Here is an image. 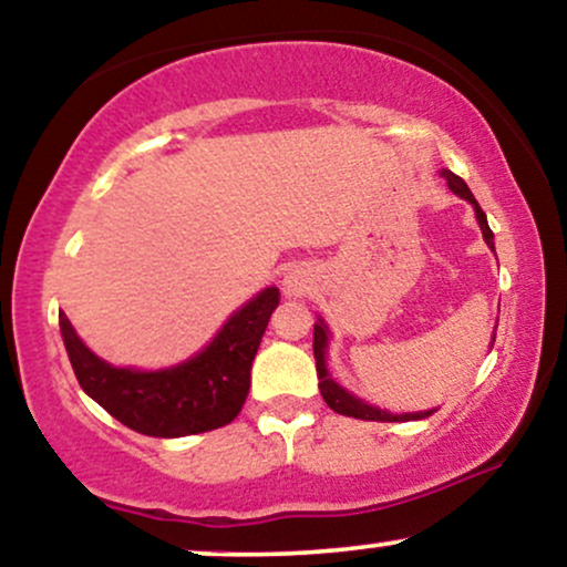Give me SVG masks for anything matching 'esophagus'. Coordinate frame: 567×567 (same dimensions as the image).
<instances>
[{
	"label": "esophagus",
	"mask_w": 567,
	"mask_h": 567,
	"mask_svg": "<svg viewBox=\"0 0 567 567\" xmlns=\"http://www.w3.org/2000/svg\"><path fill=\"white\" fill-rule=\"evenodd\" d=\"M309 288H311L309 269H303V266H290V269L285 271V277H282V292H285V296H292V298L306 296Z\"/></svg>",
	"instance_id": "esophagus-1"
}]
</instances>
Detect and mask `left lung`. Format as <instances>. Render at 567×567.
Returning a JSON list of instances; mask_svg holds the SVG:
<instances>
[{
  "instance_id": "left-lung-1",
  "label": "left lung",
  "mask_w": 567,
  "mask_h": 567,
  "mask_svg": "<svg viewBox=\"0 0 567 567\" xmlns=\"http://www.w3.org/2000/svg\"><path fill=\"white\" fill-rule=\"evenodd\" d=\"M442 178L447 181V188H451L453 194H458L461 199H466L470 205L474 207V218H477L480 224V231H483V239L491 247L493 252H496V243H493V231L491 226H487V218L483 213V207L477 205V199H474V194L470 192V186L464 184V178H458V175L445 171L442 167L440 171ZM493 341H496V330H493ZM493 347V343H491ZM328 349H330V328L328 322L322 320L320 315H317V322H315V360H317V379H320V392L324 396V402H328V408H333L336 413L341 415H351V419H360V421H383V424H394V421H421V419H429V415L434 413V410H419V413H389V410H381L379 405H370V402L360 400L357 394H351L347 386H341L333 379V373H330L328 368Z\"/></svg>"
}]
</instances>
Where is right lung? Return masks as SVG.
Masks as SVG:
<instances>
[{
  "label": "right lung",
  "instance_id": "add662e5",
  "mask_svg": "<svg viewBox=\"0 0 567 567\" xmlns=\"http://www.w3.org/2000/svg\"><path fill=\"white\" fill-rule=\"evenodd\" d=\"M279 290L264 288L220 324L197 354L159 370L116 368L97 357L61 315L63 347L84 394L146 437H188L231 424L250 392V370Z\"/></svg>",
  "mask_w": 567,
  "mask_h": 567
}]
</instances>
